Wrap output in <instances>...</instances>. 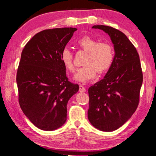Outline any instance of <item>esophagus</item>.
Here are the masks:
<instances>
[{
	"instance_id": "esophagus-1",
	"label": "esophagus",
	"mask_w": 156,
	"mask_h": 156,
	"mask_svg": "<svg viewBox=\"0 0 156 156\" xmlns=\"http://www.w3.org/2000/svg\"><path fill=\"white\" fill-rule=\"evenodd\" d=\"M79 91H80V92H84V91H86V89L83 85L80 84V85H79Z\"/></svg>"
}]
</instances>
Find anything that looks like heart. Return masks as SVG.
Returning a JSON list of instances; mask_svg holds the SVG:
<instances>
[{"label": "heart", "instance_id": "b5f03b06", "mask_svg": "<svg viewBox=\"0 0 156 156\" xmlns=\"http://www.w3.org/2000/svg\"><path fill=\"white\" fill-rule=\"evenodd\" d=\"M80 49L87 52L83 67L78 68L73 76L75 80L86 83L99 73H106L112 67L114 60V51L112 44L107 42H99L97 39L86 36L77 41ZM60 60L69 72H73V56L70 50L65 48L60 53Z\"/></svg>", "mask_w": 156, "mask_h": 156}]
</instances>
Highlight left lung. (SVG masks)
<instances>
[{"label":"left lung","instance_id":"left-lung-1","mask_svg":"<svg viewBox=\"0 0 156 156\" xmlns=\"http://www.w3.org/2000/svg\"><path fill=\"white\" fill-rule=\"evenodd\" d=\"M109 34L115 56L105 78L89 88L88 118L96 129L112 131L123 125L138 108L143 74L136 47L122 31L94 25Z\"/></svg>","mask_w":156,"mask_h":156}]
</instances>
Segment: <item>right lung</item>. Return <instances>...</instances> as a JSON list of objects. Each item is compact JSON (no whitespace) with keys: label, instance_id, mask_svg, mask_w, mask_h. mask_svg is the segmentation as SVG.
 Listing matches in <instances>:
<instances>
[{"label":"right lung","instance_id":"add662e5","mask_svg":"<svg viewBox=\"0 0 156 156\" xmlns=\"http://www.w3.org/2000/svg\"><path fill=\"white\" fill-rule=\"evenodd\" d=\"M76 28L41 31L28 41L21 53L16 73L18 102L36 127L53 131L67 120L69 100L79 89L71 83L60 60Z\"/></svg>","mask_w":156,"mask_h":156}]
</instances>
